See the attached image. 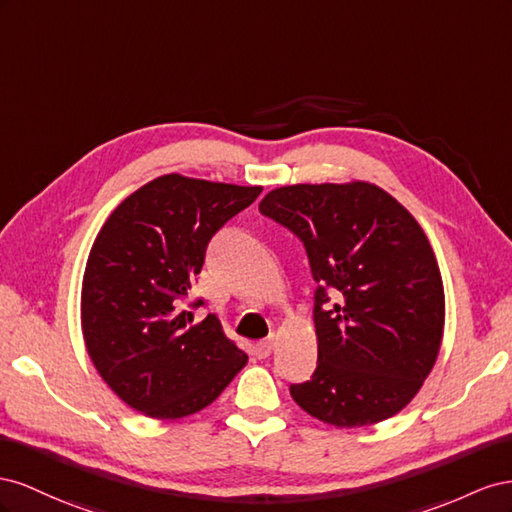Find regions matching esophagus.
I'll list each match as a JSON object with an SVG mask.
<instances>
[{
	"label": "esophagus",
	"instance_id": "34e87169",
	"mask_svg": "<svg viewBox=\"0 0 512 512\" xmlns=\"http://www.w3.org/2000/svg\"><path fill=\"white\" fill-rule=\"evenodd\" d=\"M272 349H274V339L259 341V343L255 345V356H257V358H268V356L272 354Z\"/></svg>",
	"mask_w": 512,
	"mask_h": 512
}]
</instances>
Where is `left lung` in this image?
<instances>
[{"label": "left lung", "instance_id": "left-lung-1", "mask_svg": "<svg viewBox=\"0 0 512 512\" xmlns=\"http://www.w3.org/2000/svg\"><path fill=\"white\" fill-rule=\"evenodd\" d=\"M259 212L304 242L317 281V369L291 397L337 429L399 414L433 369L446 317L440 266L416 218L364 180L274 188Z\"/></svg>", "mask_w": 512, "mask_h": 512}]
</instances>
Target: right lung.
Masks as SVG:
<instances>
[{"label":"right lung","mask_w":512,"mask_h":512,"mask_svg":"<svg viewBox=\"0 0 512 512\" xmlns=\"http://www.w3.org/2000/svg\"><path fill=\"white\" fill-rule=\"evenodd\" d=\"M259 193L261 186L167 173L128 195L100 227L81 287L83 341L98 375L143 416H191L244 369L248 356L218 317L195 321L182 300L210 238Z\"/></svg>","instance_id":"add662e5"}]
</instances>
